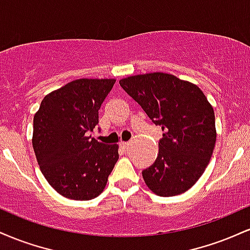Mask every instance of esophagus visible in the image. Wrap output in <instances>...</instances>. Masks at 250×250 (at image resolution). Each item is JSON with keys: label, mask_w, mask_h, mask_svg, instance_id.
<instances>
[{"label": "esophagus", "mask_w": 250, "mask_h": 250, "mask_svg": "<svg viewBox=\"0 0 250 250\" xmlns=\"http://www.w3.org/2000/svg\"><path fill=\"white\" fill-rule=\"evenodd\" d=\"M120 146H121L122 149H127L128 146H129V142H121V143H120Z\"/></svg>", "instance_id": "1"}]
</instances>
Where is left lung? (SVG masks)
<instances>
[{
	"label": "left lung",
	"instance_id": "obj_1",
	"mask_svg": "<svg viewBox=\"0 0 250 250\" xmlns=\"http://www.w3.org/2000/svg\"><path fill=\"white\" fill-rule=\"evenodd\" d=\"M120 85L163 131L156 160L142 171L146 185L163 197L187 191L205 173L216 142L207 97L194 83L166 73L128 76Z\"/></svg>",
	"mask_w": 250,
	"mask_h": 250
}]
</instances>
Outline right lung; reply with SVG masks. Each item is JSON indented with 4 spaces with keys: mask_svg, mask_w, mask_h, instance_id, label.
<instances>
[{
    "mask_svg": "<svg viewBox=\"0 0 250 250\" xmlns=\"http://www.w3.org/2000/svg\"><path fill=\"white\" fill-rule=\"evenodd\" d=\"M114 79H80L51 91L34 116L33 148L43 176L62 196H99L119 160V146L87 136Z\"/></svg>",
    "mask_w": 250,
    "mask_h": 250,
    "instance_id": "1",
    "label": "right lung"
}]
</instances>
